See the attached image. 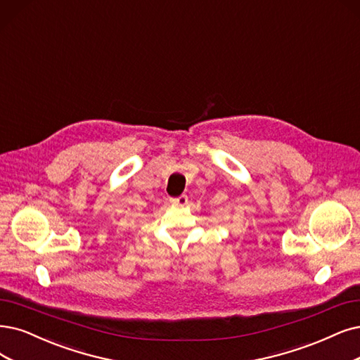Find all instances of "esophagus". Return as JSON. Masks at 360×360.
<instances>
[{
  "mask_svg": "<svg viewBox=\"0 0 360 360\" xmlns=\"http://www.w3.org/2000/svg\"><path fill=\"white\" fill-rule=\"evenodd\" d=\"M170 203L175 205V206H185L188 203V197L185 194H182L179 197H173V198H170Z\"/></svg>",
  "mask_w": 360,
  "mask_h": 360,
  "instance_id": "obj_1",
  "label": "esophagus"
}]
</instances>
